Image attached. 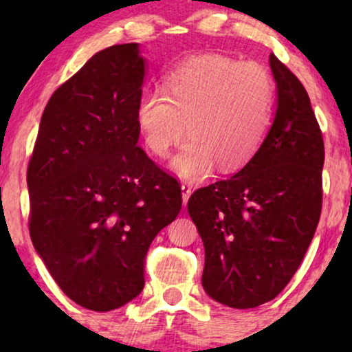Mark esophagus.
Here are the masks:
<instances>
[{"mask_svg":"<svg viewBox=\"0 0 352 352\" xmlns=\"http://www.w3.org/2000/svg\"><path fill=\"white\" fill-rule=\"evenodd\" d=\"M181 190H182V204L187 205V200H189V197L192 194V187L189 184H186V182H182Z\"/></svg>","mask_w":352,"mask_h":352,"instance_id":"1","label":"esophagus"}]
</instances>
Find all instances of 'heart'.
Segmentation results:
<instances>
[{
    "instance_id": "obj_1",
    "label": "heart",
    "mask_w": 352,
    "mask_h": 352,
    "mask_svg": "<svg viewBox=\"0 0 352 352\" xmlns=\"http://www.w3.org/2000/svg\"><path fill=\"white\" fill-rule=\"evenodd\" d=\"M142 93L136 124L148 151L166 157L186 133L190 139L171 168L187 179L204 177L218 165L235 171L254 157L274 120L276 85L266 67L208 54L184 62Z\"/></svg>"
}]
</instances>
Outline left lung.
Returning a JSON list of instances; mask_svg holds the SVG:
<instances>
[{"mask_svg":"<svg viewBox=\"0 0 352 352\" xmlns=\"http://www.w3.org/2000/svg\"><path fill=\"white\" fill-rule=\"evenodd\" d=\"M277 109L269 134L235 175L187 204L205 247L201 285L235 309L276 298L300 267L322 210L324 141L301 81L271 54Z\"/></svg>","mask_w":352,"mask_h":352,"instance_id":"obj_1","label":"left lung"}]
</instances>
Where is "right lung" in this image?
I'll return each instance as SVG.
<instances>
[{
    "instance_id": "1",
    "label": "right lung",
    "mask_w": 352,
    "mask_h": 352,
    "mask_svg": "<svg viewBox=\"0 0 352 352\" xmlns=\"http://www.w3.org/2000/svg\"><path fill=\"white\" fill-rule=\"evenodd\" d=\"M144 76L138 43L96 52L51 96L28 163L33 247L91 311L142 292L147 250L182 205L177 181L138 147Z\"/></svg>"
}]
</instances>
